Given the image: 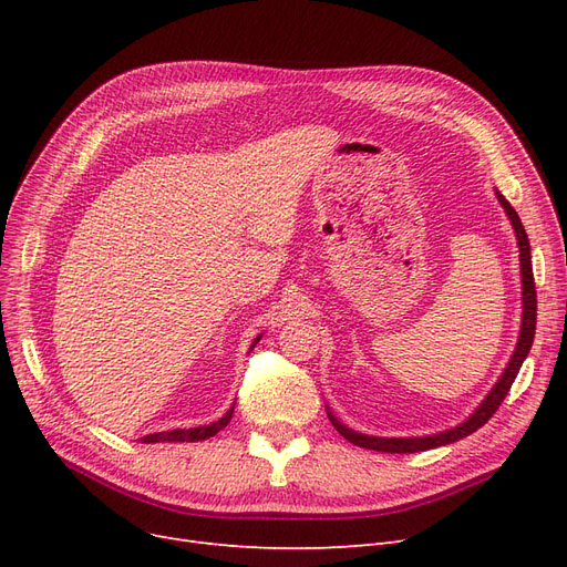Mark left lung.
I'll return each mask as SVG.
<instances>
[{"mask_svg":"<svg viewBox=\"0 0 567 567\" xmlns=\"http://www.w3.org/2000/svg\"><path fill=\"white\" fill-rule=\"evenodd\" d=\"M496 197L503 206V212L508 214L515 236H517V246H519V266H522V329H519V340L517 347L511 355L508 368L503 370L501 379L494 383V389L487 393V398L481 402V406L475 409L464 423H460L457 427H451L439 434H430V436H409V439H389V436H370V434H361L353 432L347 425H342L336 415L329 411V421L333 423V427L353 445L359 449H368V451H377V453H421V451H430V449H439V445L445 443H455L468 434H473L475 430H481L494 411L501 406V402L508 395L511 385L522 368V363L526 361V355L530 351L533 344V336H535V319H538V296H535V282H533V266H530V246H528V236L526 229L517 216L515 208L511 206V202L505 199L498 190Z\"/></svg>","mask_w":567,"mask_h":567,"instance_id":"obj_1","label":"left lung"}]
</instances>
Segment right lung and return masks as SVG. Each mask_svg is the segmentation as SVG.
<instances>
[{"instance_id":"1","label":"right lung","mask_w":567,"mask_h":567,"mask_svg":"<svg viewBox=\"0 0 567 567\" xmlns=\"http://www.w3.org/2000/svg\"><path fill=\"white\" fill-rule=\"evenodd\" d=\"M259 340H261V336L255 338L252 347H255ZM252 347H250V349H252ZM231 413H234V406H229V411L223 415V419L216 421V423H212V425H199V427H190V430L156 432V434L142 436L140 441H142V443H161V441H169V443H174V441H204V439H208V436H216L223 427H227V423L231 421Z\"/></svg>"}]
</instances>
